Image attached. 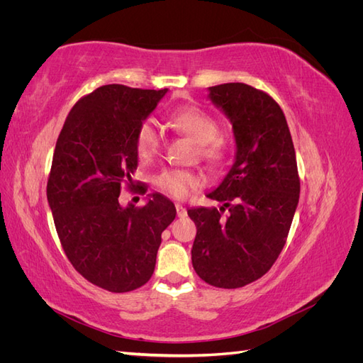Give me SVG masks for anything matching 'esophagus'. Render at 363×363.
I'll use <instances>...</instances> for the list:
<instances>
[{"label":"esophagus","instance_id":"esophagus-1","mask_svg":"<svg viewBox=\"0 0 363 363\" xmlns=\"http://www.w3.org/2000/svg\"><path fill=\"white\" fill-rule=\"evenodd\" d=\"M175 211H177V216L179 218H186L188 216V211L182 206V204H175Z\"/></svg>","mask_w":363,"mask_h":363}]
</instances>
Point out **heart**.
Returning a JSON list of instances; mask_svg holds the SVG:
<instances>
[{
    "mask_svg": "<svg viewBox=\"0 0 363 363\" xmlns=\"http://www.w3.org/2000/svg\"><path fill=\"white\" fill-rule=\"evenodd\" d=\"M171 125L180 133L189 136L199 145L201 159L211 163H221L228 155V142L218 135V121L200 107H179L169 116ZM136 155L140 160L155 159L162 147V133L155 121L147 119L136 131L135 138ZM206 183L201 172L191 169H163L157 177V188L172 199L183 200L192 191L203 188Z\"/></svg>",
    "mask_w": 363,
    "mask_h": 363,
    "instance_id": "b5f03b06",
    "label": "heart"
}]
</instances>
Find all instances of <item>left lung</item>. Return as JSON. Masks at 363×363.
<instances>
[{"mask_svg":"<svg viewBox=\"0 0 363 363\" xmlns=\"http://www.w3.org/2000/svg\"><path fill=\"white\" fill-rule=\"evenodd\" d=\"M208 98L232 123L236 155L224 180L206 195L223 203L219 211H188L196 225L192 265L212 286L236 289L277 260L298 206L300 179L286 118L268 94L225 83L208 87Z\"/></svg>","mask_w":363,"mask_h":363,"instance_id":"left-lung-1","label":"left lung"}]
</instances>
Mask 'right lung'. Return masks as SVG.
<instances>
[{"mask_svg": "<svg viewBox=\"0 0 363 363\" xmlns=\"http://www.w3.org/2000/svg\"><path fill=\"white\" fill-rule=\"evenodd\" d=\"M168 89L106 84L75 103L54 150L47 199L60 244L72 267L111 292L138 289L151 279L162 232L175 206L155 192L145 206L119 204L135 189V138ZM136 192L145 194V184Z\"/></svg>", "mask_w": 363, "mask_h": 363, "instance_id": "add662e5", "label": "right lung"}]
</instances>
